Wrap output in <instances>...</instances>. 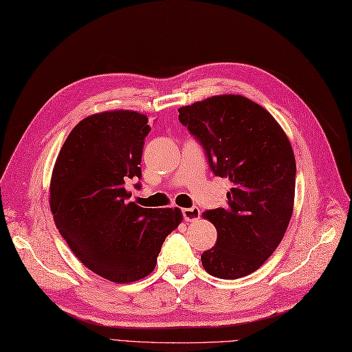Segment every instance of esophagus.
<instances>
[{"label": "esophagus", "mask_w": 352, "mask_h": 352, "mask_svg": "<svg viewBox=\"0 0 352 352\" xmlns=\"http://www.w3.org/2000/svg\"><path fill=\"white\" fill-rule=\"evenodd\" d=\"M183 217L186 221H195L201 217V210L197 206H192V208H184L183 211Z\"/></svg>", "instance_id": "34e87169"}]
</instances>
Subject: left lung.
Returning a JSON list of instances; mask_svg holds the SVG:
<instances>
[{
	"mask_svg": "<svg viewBox=\"0 0 352 352\" xmlns=\"http://www.w3.org/2000/svg\"><path fill=\"white\" fill-rule=\"evenodd\" d=\"M178 119L201 142L212 173L229 178L228 205L204 212L217 242L201 256L212 276L253 274L274 253L290 223L296 160L281 126L241 95H219L178 108Z\"/></svg>",
	"mask_w": 352,
	"mask_h": 352,
	"instance_id": "1",
	"label": "left lung"
}]
</instances>
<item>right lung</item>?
Returning <instances> with one entry per match:
<instances>
[{"label": "right lung", "mask_w": 352, "mask_h": 352, "mask_svg": "<svg viewBox=\"0 0 352 352\" xmlns=\"http://www.w3.org/2000/svg\"><path fill=\"white\" fill-rule=\"evenodd\" d=\"M147 116L113 110L86 117L62 146L50 179V210L71 251L96 275L117 284L147 276L162 244L178 228V208L128 202L129 178H141ZM140 187V184H135Z\"/></svg>", "instance_id": "obj_1"}]
</instances>
